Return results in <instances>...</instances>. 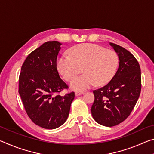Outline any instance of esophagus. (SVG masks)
<instances>
[{
    "instance_id": "1",
    "label": "esophagus",
    "mask_w": 154,
    "mask_h": 154,
    "mask_svg": "<svg viewBox=\"0 0 154 154\" xmlns=\"http://www.w3.org/2000/svg\"><path fill=\"white\" fill-rule=\"evenodd\" d=\"M83 94V92H81V91H77V92H75V96H80V95Z\"/></svg>"
}]
</instances>
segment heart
I'll list each match as a JSON object with an SVG mask.
<instances>
[{
    "instance_id": "1",
    "label": "heart",
    "mask_w": 154,
    "mask_h": 154,
    "mask_svg": "<svg viewBox=\"0 0 154 154\" xmlns=\"http://www.w3.org/2000/svg\"><path fill=\"white\" fill-rule=\"evenodd\" d=\"M68 54L58 57L57 69L65 80L70 81L82 68L85 74L71 82V87L75 90H87L96 83L106 84L113 77L118 67V54L96 44L84 43L72 47Z\"/></svg>"
}]
</instances>
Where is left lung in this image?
<instances>
[{"mask_svg": "<svg viewBox=\"0 0 154 154\" xmlns=\"http://www.w3.org/2000/svg\"><path fill=\"white\" fill-rule=\"evenodd\" d=\"M109 45L118 54L119 67L107 84L93 91L91 112L97 123L112 127L124 122L134 109L141 90V74L139 62L130 51L115 43Z\"/></svg>", "mask_w": 154, "mask_h": 154, "instance_id": "left-lung-1", "label": "left lung"}]
</instances>
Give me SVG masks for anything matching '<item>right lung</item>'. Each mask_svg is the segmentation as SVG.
I'll list each match as a JSON object with an SVG mask.
<instances>
[{
    "label": "right lung",
    "mask_w": 154,
    "mask_h": 154,
    "mask_svg": "<svg viewBox=\"0 0 154 154\" xmlns=\"http://www.w3.org/2000/svg\"><path fill=\"white\" fill-rule=\"evenodd\" d=\"M62 43L48 41L27 56L19 77V94L28 116L45 129H55L66 121L75 92L55 94L68 85L60 77L57 56Z\"/></svg>",
    "instance_id": "add662e5"
}]
</instances>
